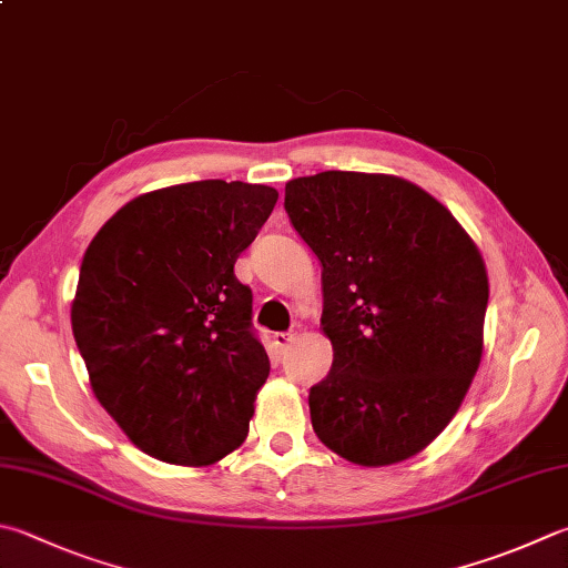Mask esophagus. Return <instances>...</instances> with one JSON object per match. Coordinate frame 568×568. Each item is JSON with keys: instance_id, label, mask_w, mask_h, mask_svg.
Listing matches in <instances>:
<instances>
[{"instance_id": "1", "label": "esophagus", "mask_w": 568, "mask_h": 568, "mask_svg": "<svg viewBox=\"0 0 568 568\" xmlns=\"http://www.w3.org/2000/svg\"><path fill=\"white\" fill-rule=\"evenodd\" d=\"M296 336L294 334H288V331H280V334H274L272 336V341H274V346L280 348V351H286L288 346H292V341H294Z\"/></svg>"}]
</instances>
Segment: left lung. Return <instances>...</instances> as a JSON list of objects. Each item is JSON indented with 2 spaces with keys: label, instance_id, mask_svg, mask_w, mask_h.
<instances>
[{
  "label": "left lung",
  "instance_id": "obj_1",
  "mask_svg": "<svg viewBox=\"0 0 568 568\" xmlns=\"http://www.w3.org/2000/svg\"><path fill=\"white\" fill-rule=\"evenodd\" d=\"M284 207L321 262L334 346L308 390L314 433L353 465L403 463L445 430L479 368L483 254L450 210L395 175L288 180Z\"/></svg>",
  "mask_w": 568,
  "mask_h": 568
}]
</instances>
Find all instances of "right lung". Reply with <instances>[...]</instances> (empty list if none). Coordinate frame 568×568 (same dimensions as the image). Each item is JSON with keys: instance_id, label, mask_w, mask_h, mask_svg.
Segmentation results:
<instances>
[{"instance_id": "add662e5", "label": "right lung", "mask_w": 568, "mask_h": 568, "mask_svg": "<svg viewBox=\"0 0 568 568\" xmlns=\"http://www.w3.org/2000/svg\"><path fill=\"white\" fill-rule=\"evenodd\" d=\"M276 197L240 180L145 192L83 254L73 338L95 398L155 459L212 465L250 433L270 356L234 262Z\"/></svg>"}]
</instances>
